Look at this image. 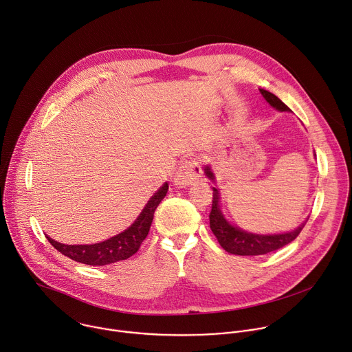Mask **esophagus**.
<instances>
[{"mask_svg": "<svg viewBox=\"0 0 352 352\" xmlns=\"http://www.w3.org/2000/svg\"><path fill=\"white\" fill-rule=\"evenodd\" d=\"M201 176V166L197 160H188L177 169L173 183L177 187H188Z\"/></svg>", "mask_w": 352, "mask_h": 352, "instance_id": "34e87169", "label": "esophagus"}]
</instances>
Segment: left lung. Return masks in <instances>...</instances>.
Wrapping results in <instances>:
<instances>
[{
  "label": "left lung",
  "mask_w": 352,
  "mask_h": 352,
  "mask_svg": "<svg viewBox=\"0 0 352 352\" xmlns=\"http://www.w3.org/2000/svg\"><path fill=\"white\" fill-rule=\"evenodd\" d=\"M262 97L267 101L270 107L280 112H290L292 109L282 101L278 100L274 94L259 89ZM205 175L215 182V175L210 170V166H205ZM214 190V198H212V209H210L209 214V226L215 237L218 239L221 247L234 255H263L272 251H276L292 243L304 229L307 221L301 223L297 229L293 232L286 233H278V234H255L245 232L230 222L226 221L221 210V192L217 187H212Z\"/></svg>",
  "instance_id": "8db88e82"
}]
</instances>
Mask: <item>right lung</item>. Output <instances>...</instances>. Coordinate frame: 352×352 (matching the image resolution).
Segmentation results:
<instances>
[{
    "label": "right lung",
    "instance_id": "obj_1",
    "mask_svg": "<svg viewBox=\"0 0 352 352\" xmlns=\"http://www.w3.org/2000/svg\"><path fill=\"white\" fill-rule=\"evenodd\" d=\"M168 183H165L146 204L142 214L137 217V219L129 226L124 232L97 244H86V245H67L52 240L51 237L45 236L47 240L65 256L74 259L80 263L91 265V266H104L118 261H123L134 255L144 239L147 237L153 219L154 212L160 202L168 192Z\"/></svg>",
    "mask_w": 352,
    "mask_h": 352
}]
</instances>
